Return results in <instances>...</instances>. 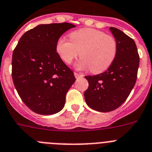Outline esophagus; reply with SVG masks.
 <instances>
[{
  "label": "esophagus",
  "mask_w": 152,
  "mask_h": 152,
  "mask_svg": "<svg viewBox=\"0 0 152 152\" xmlns=\"http://www.w3.org/2000/svg\"><path fill=\"white\" fill-rule=\"evenodd\" d=\"M74 76H75V77H76V79L80 78V77H83V74L77 73V72H74Z\"/></svg>",
  "instance_id": "esophagus-1"
}]
</instances>
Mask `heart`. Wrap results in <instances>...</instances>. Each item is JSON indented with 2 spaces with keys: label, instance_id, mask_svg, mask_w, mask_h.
I'll return each mask as SVG.
<instances>
[{
  "label": "heart",
  "instance_id": "b5f03b06",
  "mask_svg": "<svg viewBox=\"0 0 152 152\" xmlns=\"http://www.w3.org/2000/svg\"><path fill=\"white\" fill-rule=\"evenodd\" d=\"M69 40L59 38L56 49L63 62L72 63L77 57H82L76 65L79 70L90 69L99 73L107 69L113 62L117 52V44L113 36L100 30L81 28L69 34Z\"/></svg>",
  "mask_w": 152,
  "mask_h": 152
}]
</instances>
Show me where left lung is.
Masks as SVG:
<instances>
[{
	"instance_id": "obj_1",
	"label": "left lung",
	"mask_w": 152,
	"mask_h": 152,
	"mask_svg": "<svg viewBox=\"0 0 152 152\" xmlns=\"http://www.w3.org/2000/svg\"><path fill=\"white\" fill-rule=\"evenodd\" d=\"M110 31L117 41L115 59L103 73L85 76L89 82L84 92L86 104L100 112L114 110L127 100L136 83L140 61L134 41L116 28Z\"/></svg>"
}]
</instances>
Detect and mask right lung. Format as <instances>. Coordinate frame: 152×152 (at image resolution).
<instances>
[{
	"label": "right lung",
	"instance_id": "add662e5",
	"mask_svg": "<svg viewBox=\"0 0 152 152\" xmlns=\"http://www.w3.org/2000/svg\"><path fill=\"white\" fill-rule=\"evenodd\" d=\"M76 25H39L25 32L12 55V79L25 105L42 115L64 107L66 95L76 78L56 49L58 39Z\"/></svg>",
	"mask_w": 152,
	"mask_h": 152
}]
</instances>
